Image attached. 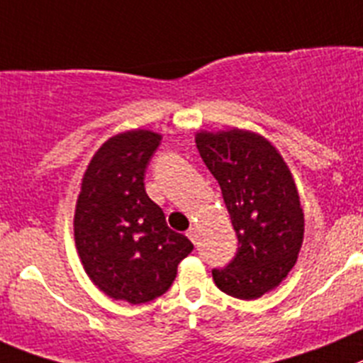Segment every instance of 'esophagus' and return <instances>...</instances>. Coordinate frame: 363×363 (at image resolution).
I'll return each mask as SVG.
<instances>
[{
  "label": "esophagus",
  "mask_w": 363,
  "mask_h": 363,
  "mask_svg": "<svg viewBox=\"0 0 363 363\" xmlns=\"http://www.w3.org/2000/svg\"><path fill=\"white\" fill-rule=\"evenodd\" d=\"M186 236H188L189 240H191L193 243H197V238H199V231L197 228H189L188 233H186Z\"/></svg>",
  "instance_id": "obj_1"
}]
</instances>
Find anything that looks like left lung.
<instances>
[{
	"mask_svg": "<svg viewBox=\"0 0 363 363\" xmlns=\"http://www.w3.org/2000/svg\"><path fill=\"white\" fill-rule=\"evenodd\" d=\"M202 161L218 181L238 238L235 258L213 269L222 292L256 299L286 277L297 259L304 215L289 166L276 148L252 132H201Z\"/></svg>",
	"mask_w": 363,
	"mask_h": 363,
	"instance_id": "8db88e82",
	"label": "left lung"
}]
</instances>
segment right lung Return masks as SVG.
Instances as JSON below:
<instances>
[{"instance_id": "right-lung-1", "label": "right lung", "mask_w": 363, "mask_h": 363, "mask_svg": "<svg viewBox=\"0 0 363 363\" xmlns=\"http://www.w3.org/2000/svg\"><path fill=\"white\" fill-rule=\"evenodd\" d=\"M159 143V134L130 130L101 145L87 166L74 211V242L87 276L109 297L130 304L162 296L193 250L145 191L147 166Z\"/></svg>"}]
</instances>
